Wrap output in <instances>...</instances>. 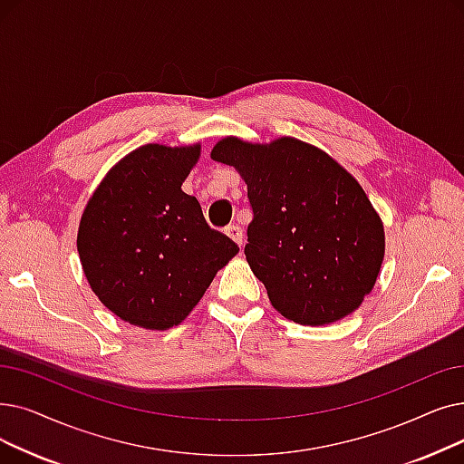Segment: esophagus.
I'll use <instances>...</instances> for the list:
<instances>
[{
    "instance_id": "34e87169",
    "label": "esophagus",
    "mask_w": 464,
    "mask_h": 464,
    "mask_svg": "<svg viewBox=\"0 0 464 464\" xmlns=\"http://www.w3.org/2000/svg\"><path fill=\"white\" fill-rule=\"evenodd\" d=\"M226 233H227V237L229 238H233L235 240V243L238 245V246H243V229H240L237 224H231V226H227L226 227Z\"/></svg>"
}]
</instances>
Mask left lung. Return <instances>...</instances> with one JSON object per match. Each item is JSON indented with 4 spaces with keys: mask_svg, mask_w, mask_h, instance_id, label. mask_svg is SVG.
<instances>
[{
    "mask_svg": "<svg viewBox=\"0 0 464 464\" xmlns=\"http://www.w3.org/2000/svg\"><path fill=\"white\" fill-rule=\"evenodd\" d=\"M210 155L248 186L245 254L273 307L305 326L358 309L377 280L385 231L356 179L295 138L248 144L229 136Z\"/></svg>",
    "mask_w": 464,
    "mask_h": 464,
    "instance_id": "8db88e82",
    "label": "left lung"
}]
</instances>
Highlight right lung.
<instances>
[{
	"instance_id": "1",
	"label": "right lung",
	"mask_w": 464,
	"mask_h": 464,
	"mask_svg": "<svg viewBox=\"0 0 464 464\" xmlns=\"http://www.w3.org/2000/svg\"><path fill=\"white\" fill-rule=\"evenodd\" d=\"M198 153V144L134 150L108 172L82 216L77 252L89 285L134 326L179 324L238 252L182 191Z\"/></svg>"
}]
</instances>
